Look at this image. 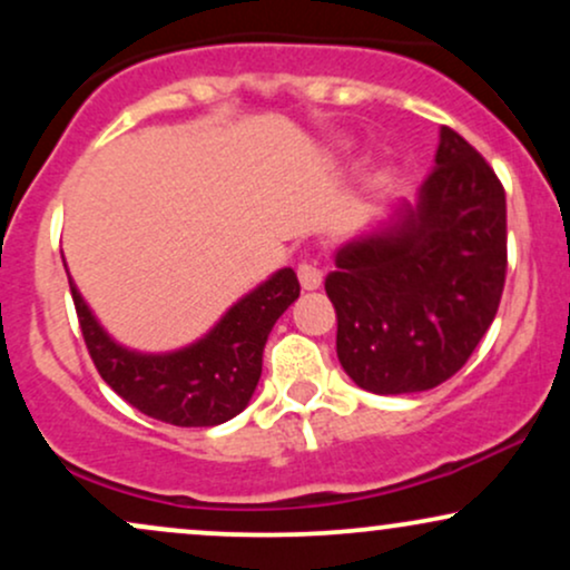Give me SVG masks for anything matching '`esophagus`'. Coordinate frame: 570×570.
Segmentation results:
<instances>
[{
    "instance_id": "1",
    "label": "esophagus",
    "mask_w": 570,
    "mask_h": 570,
    "mask_svg": "<svg viewBox=\"0 0 570 570\" xmlns=\"http://www.w3.org/2000/svg\"><path fill=\"white\" fill-rule=\"evenodd\" d=\"M297 278L305 292H313L322 286V271H318L316 263H307V259H303V263L297 265Z\"/></svg>"
}]
</instances>
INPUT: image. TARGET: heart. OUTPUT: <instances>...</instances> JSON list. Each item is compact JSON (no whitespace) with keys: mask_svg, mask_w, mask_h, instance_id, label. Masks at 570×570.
I'll list each match as a JSON object with an SVG mask.
<instances>
[{"mask_svg":"<svg viewBox=\"0 0 570 570\" xmlns=\"http://www.w3.org/2000/svg\"><path fill=\"white\" fill-rule=\"evenodd\" d=\"M377 187H381V174L367 176V189H377Z\"/></svg>","mask_w":570,"mask_h":570,"instance_id":"b5f03b06","label":"heart"}]
</instances>
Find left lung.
Segmentation results:
<instances>
[{
    "label": "left lung",
    "mask_w": 570,
    "mask_h": 570,
    "mask_svg": "<svg viewBox=\"0 0 570 570\" xmlns=\"http://www.w3.org/2000/svg\"><path fill=\"white\" fill-rule=\"evenodd\" d=\"M503 278L507 195L485 158L444 126L417 203L337 248L324 289L340 364L372 394L434 389L493 324Z\"/></svg>",
    "instance_id": "obj_1"
}]
</instances>
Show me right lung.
<instances>
[{
	"label": "right lung",
	"instance_id": "add662e5",
	"mask_svg": "<svg viewBox=\"0 0 570 570\" xmlns=\"http://www.w3.org/2000/svg\"><path fill=\"white\" fill-rule=\"evenodd\" d=\"M77 318L98 375L130 407L171 426H219L246 407L263 375V351L273 324L299 297L292 267L240 297L198 343L171 353L122 348L104 332L75 281Z\"/></svg>",
	"mask_w": 570,
	"mask_h": 570
}]
</instances>
